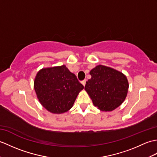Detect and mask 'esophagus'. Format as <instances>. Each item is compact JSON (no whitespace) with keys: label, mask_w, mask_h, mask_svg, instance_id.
I'll return each mask as SVG.
<instances>
[{"label":"esophagus","mask_w":157,"mask_h":157,"mask_svg":"<svg viewBox=\"0 0 157 157\" xmlns=\"http://www.w3.org/2000/svg\"><path fill=\"white\" fill-rule=\"evenodd\" d=\"M81 83H82L83 86H85V85H86V79L83 80V81H82V82H81Z\"/></svg>","instance_id":"obj_1"}]
</instances>
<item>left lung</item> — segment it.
Segmentation results:
<instances>
[{"label": "left lung", "mask_w": 157, "mask_h": 157, "mask_svg": "<svg viewBox=\"0 0 157 157\" xmlns=\"http://www.w3.org/2000/svg\"><path fill=\"white\" fill-rule=\"evenodd\" d=\"M85 90L99 110L110 112L124 101L129 87L128 79L122 72L99 65L90 71Z\"/></svg>", "instance_id": "8db88e82"}]
</instances>
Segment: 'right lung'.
Masks as SVG:
<instances>
[{"instance_id": "add662e5", "label": "right lung", "mask_w": 157, "mask_h": 157, "mask_svg": "<svg viewBox=\"0 0 157 157\" xmlns=\"http://www.w3.org/2000/svg\"><path fill=\"white\" fill-rule=\"evenodd\" d=\"M34 89L39 102L49 112L70 110L83 86L65 65L43 68L36 75Z\"/></svg>"}]
</instances>
